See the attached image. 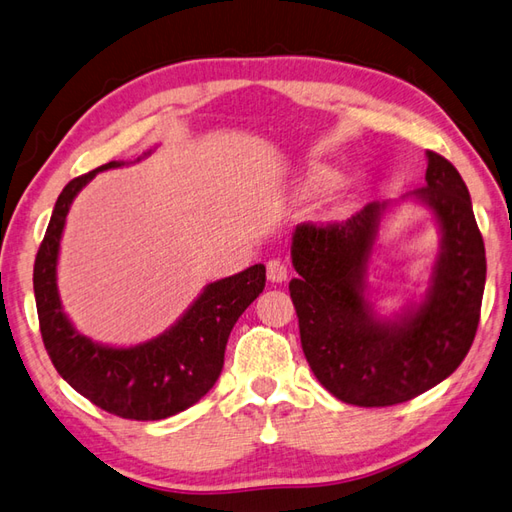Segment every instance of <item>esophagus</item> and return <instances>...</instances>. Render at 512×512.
<instances>
[{"label": "esophagus", "instance_id": "1", "mask_svg": "<svg viewBox=\"0 0 512 512\" xmlns=\"http://www.w3.org/2000/svg\"><path fill=\"white\" fill-rule=\"evenodd\" d=\"M289 276V269L287 263L280 258H271L267 263V280L269 282H285Z\"/></svg>", "mask_w": 512, "mask_h": 512}]
</instances>
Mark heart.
I'll return each mask as SVG.
<instances>
[{
  "mask_svg": "<svg viewBox=\"0 0 512 512\" xmlns=\"http://www.w3.org/2000/svg\"><path fill=\"white\" fill-rule=\"evenodd\" d=\"M339 181V175L331 168H313L306 173V177L302 179L300 190L304 195H320V192L331 190Z\"/></svg>",
  "mask_w": 512,
  "mask_h": 512,
  "instance_id": "b5f03b06",
  "label": "heart"
}]
</instances>
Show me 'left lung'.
Returning <instances> with one entry per match:
<instances>
[{
    "label": "left lung",
    "instance_id": "left-lung-1",
    "mask_svg": "<svg viewBox=\"0 0 512 512\" xmlns=\"http://www.w3.org/2000/svg\"><path fill=\"white\" fill-rule=\"evenodd\" d=\"M425 188L412 197L434 212L440 252L423 302L381 317L366 274L390 203H368L346 223H300L291 238L289 282L304 357L339 401L385 407L445 381L473 344L486 282L484 241L460 173L427 151Z\"/></svg>",
    "mask_w": 512,
    "mask_h": 512
}]
</instances>
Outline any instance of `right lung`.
Here are the masks:
<instances>
[{
	"mask_svg": "<svg viewBox=\"0 0 512 512\" xmlns=\"http://www.w3.org/2000/svg\"><path fill=\"white\" fill-rule=\"evenodd\" d=\"M149 155L151 151H146L135 162ZM120 166L124 162H109L63 188L34 260V300L45 350L56 372L78 394L120 418L162 420L188 410L217 383L227 337L238 317L265 289V265H252L241 274L210 282L168 331L144 344L116 348L76 331L56 287L65 219L89 181L102 170Z\"/></svg>",
	"mask_w": 512,
	"mask_h": 512,
	"instance_id": "obj_1",
	"label": "right lung"
}]
</instances>
